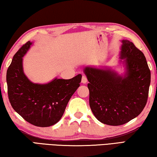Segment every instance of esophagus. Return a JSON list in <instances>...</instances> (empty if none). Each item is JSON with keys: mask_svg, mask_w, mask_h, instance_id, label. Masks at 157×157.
Listing matches in <instances>:
<instances>
[{"mask_svg": "<svg viewBox=\"0 0 157 157\" xmlns=\"http://www.w3.org/2000/svg\"><path fill=\"white\" fill-rule=\"evenodd\" d=\"M87 82V78L85 75H82V84H86Z\"/></svg>", "mask_w": 157, "mask_h": 157, "instance_id": "1", "label": "esophagus"}]
</instances>
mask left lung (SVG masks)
Instances as JSON below:
<instances>
[{
  "label": "left lung",
  "instance_id": "1",
  "mask_svg": "<svg viewBox=\"0 0 157 157\" xmlns=\"http://www.w3.org/2000/svg\"><path fill=\"white\" fill-rule=\"evenodd\" d=\"M120 63L124 75L111 68L86 66L89 105L101 123L118 126L128 123L142 112L147 103L151 74L143 53L128 40H122Z\"/></svg>",
  "mask_w": 157,
  "mask_h": 157
}]
</instances>
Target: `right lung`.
<instances>
[{"mask_svg": "<svg viewBox=\"0 0 157 157\" xmlns=\"http://www.w3.org/2000/svg\"><path fill=\"white\" fill-rule=\"evenodd\" d=\"M32 44L27 42L13 57L7 71V94L12 108L26 121L37 127H50L62 117L79 86L82 75L69 79L56 78L46 84L32 82L23 68V57Z\"/></svg>", "mask_w": 157, "mask_h": 157, "instance_id": "1", "label": "right lung"}]
</instances>
